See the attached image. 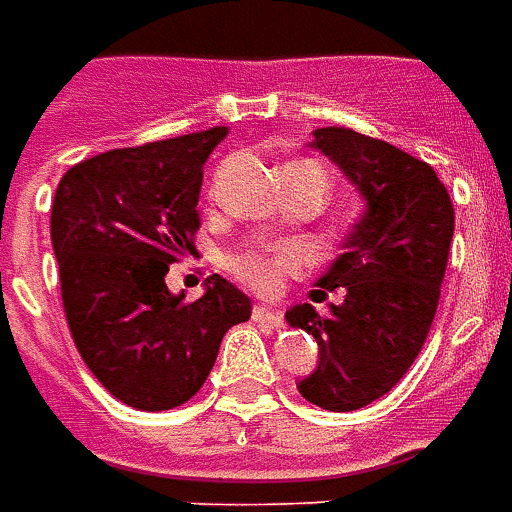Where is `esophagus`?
<instances>
[{
    "mask_svg": "<svg viewBox=\"0 0 512 512\" xmlns=\"http://www.w3.org/2000/svg\"><path fill=\"white\" fill-rule=\"evenodd\" d=\"M253 320L262 322V325H273V328H281V325H284V314H281V308L253 306Z\"/></svg>",
    "mask_w": 512,
    "mask_h": 512,
    "instance_id": "esophagus-1",
    "label": "esophagus"
}]
</instances>
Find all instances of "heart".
<instances>
[{"label": "heart", "mask_w": 512, "mask_h": 512, "mask_svg": "<svg viewBox=\"0 0 512 512\" xmlns=\"http://www.w3.org/2000/svg\"><path fill=\"white\" fill-rule=\"evenodd\" d=\"M303 264V253L295 245H278L267 253H248L234 262V273L259 292H275L286 273H295Z\"/></svg>", "instance_id": "b5f03b06"}]
</instances>
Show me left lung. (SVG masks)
<instances>
[{
    "label": "left lung",
    "instance_id": "1",
    "mask_svg": "<svg viewBox=\"0 0 512 512\" xmlns=\"http://www.w3.org/2000/svg\"><path fill=\"white\" fill-rule=\"evenodd\" d=\"M311 148L353 181L366 209L314 289L320 297L342 289V303H331L325 317L311 303L286 311L289 325L320 347L317 369L297 391L325 411H358L389 394L422 350L441 297L455 209L436 170L391 143L322 126Z\"/></svg>",
    "mask_w": 512,
    "mask_h": 512
}]
</instances>
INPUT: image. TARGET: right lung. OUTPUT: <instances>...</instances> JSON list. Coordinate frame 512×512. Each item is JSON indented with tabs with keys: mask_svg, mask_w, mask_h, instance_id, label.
Instances as JSON below:
<instances>
[{
	"mask_svg": "<svg viewBox=\"0 0 512 512\" xmlns=\"http://www.w3.org/2000/svg\"><path fill=\"white\" fill-rule=\"evenodd\" d=\"M226 126L115 148L65 173L52 204L65 320L104 389L137 411H170L204 386L250 297L220 275L187 303L165 275L195 253L204 165Z\"/></svg>",
	"mask_w": 512,
	"mask_h": 512,
	"instance_id": "add662e5",
	"label": "right lung"
}]
</instances>
